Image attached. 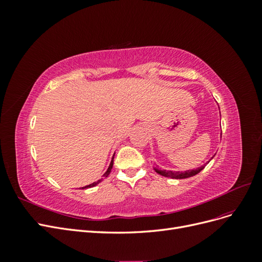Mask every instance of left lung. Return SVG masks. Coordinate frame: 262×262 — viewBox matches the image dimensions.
Instances as JSON below:
<instances>
[{
  "label": "left lung",
  "mask_w": 262,
  "mask_h": 262,
  "mask_svg": "<svg viewBox=\"0 0 262 262\" xmlns=\"http://www.w3.org/2000/svg\"><path fill=\"white\" fill-rule=\"evenodd\" d=\"M213 158V157H212ZM209 163V162H208ZM207 163V164H208ZM207 164L202 165L201 167H198L195 169H192V170H186V171H171V170H163L161 168H158V166L154 164V169L157 173H160V175L164 176V177H170V178H173V179H185V178H189V177H192V176H195L196 173H199L205 166H207Z\"/></svg>",
  "instance_id": "1"
}]
</instances>
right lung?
I'll return each instance as SVG.
<instances>
[{
	"label": "right lung",
	"mask_w": 262,
	"mask_h": 262,
	"mask_svg": "<svg viewBox=\"0 0 262 262\" xmlns=\"http://www.w3.org/2000/svg\"><path fill=\"white\" fill-rule=\"evenodd\" d=\"M114 156H115V155H114ZM113 165H114V157H113L112 162H110V165H109V167H108L107 171L104 173V177H107V176L109 175V173H110V171H112ZM101 180H102V179H99V180H97V181H95V182H93V184H91V185H89V186H85V187H83L82 189H87V188H92V187H95V186H96V185H98Z\"/></svg>",
	"instance_id": "1"
}]
</instances>
